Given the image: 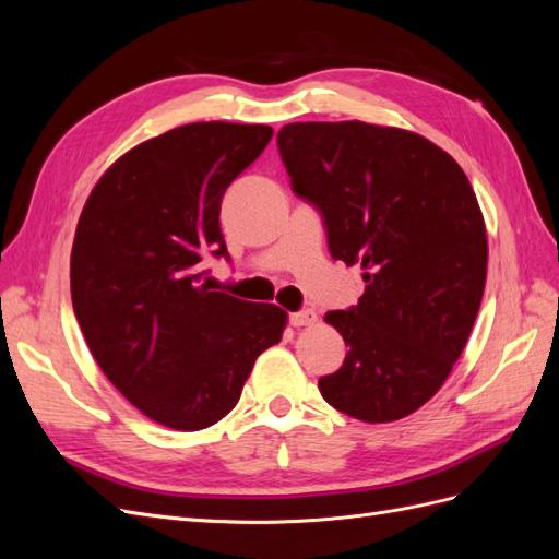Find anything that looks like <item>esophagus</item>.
<instances>
[{"label":"esophagus","mask_w":559,"mask_h":559,"mask_svg":"<svg viewBox=\"0 0 559 559\" xmlns=\"http://www.w3.org/2000/svg\"><path fill=\"white\" fill-rule=\"evenodd\" d=\"M289 321H292V326H296V329H300V326H314L317 324V312L314 310L292 312Z\"/></svg>","instance_id":"obj_1"}]
</instances>
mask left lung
Segmentation results:
<instances>
[{"instance_id": "obj_1", "label": "left lung", "mask_w": 559, "mask_h": 559, "mask_svg": "<svg viewBox=\"0 0 559 559\" xmlns=\"http://www.w3.org/2000/svg\"><path fill=\"white\" fill-rule=\"evenodd\" d=\"M277 146L294 193L324 218L331 257L366 282L357 306L324 317L349 352L319 392L370 425L408 417L448 380L480 308L476 193L441 146L401 128L289 123Z\"/></svg>"}]
</instances>
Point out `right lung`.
I'll use <instances>...</instances> for the list:
<instances>
[{
  "label": "right lung",
  "mask_w": 559,
  "mask_h": 559,
  "mask_svg": "<svg viewBox=\"0 0 559 559\" xmlns=\"http://www.w3.org/2000/svg\"><path fill=\"white\" fill-rule=\"evenodd\" d=\"M270 138V126L222 121L167 130L118 158L79 216L76 321L109 382L163 427L216 425L282 341V308L202 284V257H228L222 198Z\"/></svg>",
  "instance_id": "obj_1"
}]
</instances>
